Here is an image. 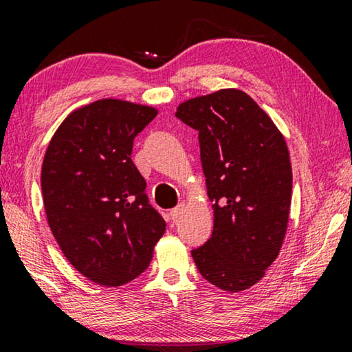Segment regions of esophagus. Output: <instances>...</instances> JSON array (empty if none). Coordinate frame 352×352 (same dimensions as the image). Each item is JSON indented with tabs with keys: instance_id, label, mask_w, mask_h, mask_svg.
<instances>
[{
	"instance_id": "34e87169",
	"label": "esophagus",
	"mask_w": 352,
	"mask_h": 352,
	"mask_svg": "<svg viewBox=\"0 0 352 352\" xmlns=\"http://www.w3.org/2000/svg\"><path fill=\"white\" fill-rule=\"evenodd\" d=\"M183 212H185V206H183V204H182V206H177L175 208L170 210V218L172 219H178Z\"/></svg>"
}]
</instances>
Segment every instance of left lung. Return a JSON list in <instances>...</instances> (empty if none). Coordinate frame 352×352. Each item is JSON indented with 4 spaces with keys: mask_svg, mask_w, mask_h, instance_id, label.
Listing matches in <instances>:
<instances>
[{
    "mask_svg": "<svg viewBox=\"0 0 352 352\" xmlns=\"http://www.w3.org/2000/svg\"><path fill=\"white\" fill-rule=\"evenodd\" d=\"M175 115L199 133L213 232L192 250L208 283L254 286L280 254L289 221L292 167L285 135L250 94L221 88L183 101Z\"/></svg>",
    "mask_w": 352,
    "mask_h": 352,
    "instance_id": "1",
    "label": "left lung"
}]
</instances>
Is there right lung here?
Instances as JSON below:
<instances>
[{
  "label": "right lung",
  "mask_w": 352,
  "mask_h": 352,
  "mask_svg": "<svg viewBox=\"0 0 352 352\" xmlns=\"http://www.w3.org/2000/svg\"><path fill=\"white\" fill-rule=\"evenodd\" d=\"M158 109L104 98L77 107L47 146L41 170L47 223L77 272L101 286L144 274L166 221L134 166V138Z\"/></svg>",
  "instance_id": "add662e5"
}]
</instances>
